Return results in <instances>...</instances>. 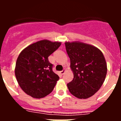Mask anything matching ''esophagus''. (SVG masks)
Returning <instances> with one entry per match:
<instances>
[{
  "label": "esophagus",
  "mask_w": 121,
  "mask_h": 121,
  "mask_svg": "<svg viewBox=\"0 0 121 121\" xmlns=\"http://www.w3.org/2000/svg\"><path fill=\"white\" fill-rule=\"evenodd\" d=\"M65 69H64V70H63L62 71H61L60 73V74H61L62 75H63V74H64V73H65Z\"/></svg>",
  "instance_id": "1"
}]
</instances>
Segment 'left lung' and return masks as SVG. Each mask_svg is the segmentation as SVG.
<instances>
[{
	"instance_id": "1",
	"label": "left lung",
	"mask_w": 121,
	"mask_h": 121,
	"mask_svg": "<svg viewBox=\"0 0 121 121\" xmlns=\"http://www.w3.org/2000/svg\"><path fill=\"white\" fill-rule=\"evenodd\" d=\"M70 67L74 74L67 84L68 90L79 99H86L98 91L106 77L105 59L100 50L81 42H65Z\"/></svg>"
}]
</instances>
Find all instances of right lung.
Segmentation results:
<instances>
[{
  "mask_svg": "<svg viewBox=\"0 0 121 121\" xmlns=\"http://www.w3.org/2000/svg\"><path fill=\"white\" fill-rule=\"evenodd\" d=\"M61 45L43 40L29 45L17 59L15 74L22 90L33 98H42L53 90L59 77L53 71L48 57Z\"/></svg>",
  "mask_w": 121,
  "mask_h": 121,
  "instance_id": "add662e5",
  "label": "right lung"
}]
</instances>
